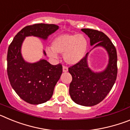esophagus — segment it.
<instances>
[{
    "instance_id": "esophagus-1",
    "label": "esophagus",
    "mask_w": 130,
    "mask_h": 130,
    "mask_svg": "<svg viewBox=\"0 0 130 130\" xmlns=\"http://www.w3.org/2000/svg\"><path fill=\"white\" fill-rule=\"evenodd\" d=\"M62 70H63V72H67L68 71V68L66 66H63Z\"/></svg>"
}]
</instances>
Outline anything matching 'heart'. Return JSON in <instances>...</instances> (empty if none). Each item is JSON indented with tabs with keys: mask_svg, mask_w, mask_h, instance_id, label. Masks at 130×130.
<instances>
[{
	"mask_svg": "<svg viewBox=\"0 0 130 130\" xmlns=\"http://www.w3.org/2000/svg\"><path fill=\"white\" fill-rule=\"evenodd\" d=\"M87 40L82 34H64L53 40L51 48H47V53L55 57L56 53L64 55L65 61L75 64L85 56L87 49Z\"/></svg>",
	"mask_w": 130,
	"mask_h": 130,
	"instance_id": "obj_1",
	"label": "heart"
}]
</instances>
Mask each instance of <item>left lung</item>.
Here are the masks:
<instances>
[{"label":"left lung","instance_id":"8db88e82","mask_svg":"<svg viewBox=\"0 0 130 130\" xmlns=\"http://www.w3.org/2000/svg\"><path fill=\"white\" fill-rule=\"evenodd\" d=\"M81 30L90 38V45L105 48L109 55V64L105 70L92 72L88 66V53L80 61L68 68L72 76L69 92L73 102L83 106L97 105L107 96L114 85L117 76V50L110 39L101 31L90 28Z\"/></svg>","mask_w":130,"mask_h":130}]
</instances>
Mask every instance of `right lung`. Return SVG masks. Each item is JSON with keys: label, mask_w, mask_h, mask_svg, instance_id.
Wrapping results in <instances>:
<instances>
[{"label": "right lung", "mask_w": 130, "mask_h": 130, "mask_svg": "<svg viewBox=\"0 0 130 130\" xmlns=\"http://www.w3.org/2000/svg\"><path fill=\"white\" fill-rule=\"evenodd\" d=\"M58 29L54 24L28 25L19 31L9 45L7 55V73L11 86L18 96L28 104H43L53 96L57 81L62 73V66L52 65L46 60L28 63L23 58L21 48L26 36H34L46 40ZM44 55H46L43 51Z\"/></svg>", "instance_id": "1"}]
</instances>
